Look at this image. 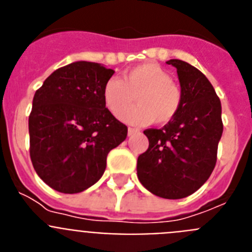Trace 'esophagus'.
Here are the masks:
<instances>
[{"label": "esophagus", "mask_w": 252, "mask_h": 252, "mask_svg": "<svg viewBox=\"0 0 252 252\" xmlns=\"http://www.w3.org/2000/svg\"><path fill=\"white\" fill-rule=\"evenodd\" d=\"M137 128H132V127H128L127 130V133H128V136H131V135H133V133H136L137 132Z\"/></svg>", "instance_id": "obj_1"}]
</instances>
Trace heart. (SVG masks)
<instances>
[{
  "mask_svg": "<svg viewBox=\"0 0 252 252\" xmlns=\"http://www.w3.org/2000/svg\"><path fill=\"white\" fill-rule=\"evenodd\" d=\"M135 96L139 104L126 111ZM102 98L115 117H120L126 110L121 119L133 125L166 124L174 119L182 106L180 88L157 63L139 64L128 69L122 81L110 78L103 86Z\"/></svg>",
  "mask_w": 252,
  "mask_h": 252,
  "instance_id": "heart-1",
  "label": "heart"
}]
</instances>
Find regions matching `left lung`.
<instances>
[{
  "label": "left lung",
  "mask_w": 252,
  "mask_h": 252,
  "mask_svg": "<svg viewBox=\"0 0 252 252\" xmlns=\"http://www.w3.org/2000/svg\"><path fill=\"white\" fill-rule=\"evenodd\" d=\"M182 106L162 128L144 131L149 149L137 158V178L149 192L166 199L193 194L212 174L223 132L221 101L206 75L179 59Z\"/></svg>",
  "instance_id": "left-lung-1"
}]
</instances>
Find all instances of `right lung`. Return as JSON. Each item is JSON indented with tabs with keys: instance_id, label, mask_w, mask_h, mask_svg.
<instances>
[{
	"instance_id": "right-lung-1",
	"label": "right lung",
	"mask_w": 252,
	"mask_h": 252,
	"mask_svg": "<svg viewBox=\"0 0 252 252\" xmlns=\"http://www.w3.org/2000/svg\"><path fill=\"white\" fill-rule=\"evenodd\" d=\"M113 73L79 60L57 69L35 92L29 117L30 158L36 174L58 192L73 194L97 183L108 153L127 136V127L102 98Z\"/></svg>"
}]
</instances>
